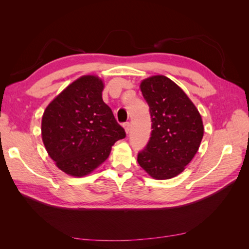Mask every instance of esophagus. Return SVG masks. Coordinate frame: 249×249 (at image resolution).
Listing matches in <instances>:
<instances>
[{"label":"esophagus","mask_w":249,"mask_h":249,"mask_svg":"<svg viewBox=\"0 0 249 249\" xmlns=\"http://www.w3.org/2000/svg\"><path fill=\"white\" fill-rule=\"evenodd\" d=\"M124 132H125V134H127L129 133V131H130V124L129 123H125V124H124Z\"/></svg>","instance_id":"obj_1"}]
</instances>
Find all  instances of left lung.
<instances>
[{
  "label": "left lung",
  "instance_id": "obj_1",
  "mask_svg": "<svg viewBox=\"0 0 249 249\" xmlns=\"http://www.w3.org/2000/svg\"><path fill=\"white\" fill-rule=\"evenodd\" d=\"M140 89L153 131L137 161L153 178H172L185 170L199 148L205 129L200 113L184 90L165 76L142 80Z\"/></svg>",
  "mask_w": 249,
  "mask_h": 249
}]
</instances>
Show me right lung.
Listing matches in <instances>:
<instances>
[{"instance_id":"right-lung-1","label":"right lung","mask_w":249,"mask_h":249,"mask_svg":"<svg viewBox=\"0 0 249 249\" xmlns=\"http://www.w3.org/2000/svg\"><path fill=\"white\" fill-rule=\"evenodd\" d=\"M104 82L94 74L73 81L43 112L41 138L51 159L66 175L88 176L108 159L112 145L125 137L103 101Z\"/></svg>"}]
</instances>
